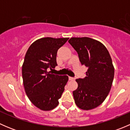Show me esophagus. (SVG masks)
I'll return each instance as SVG.
<instances>
[{"label": "esophagus", "instance_id": "34e87169", "mask_svg": "<svg viewBox=\"0 0 130 130\" xmlns=\"http://www.w3.org/2000/svg\"><path fill=\"white\" fill-rule=\"evenodd\" d=\"M69 80H75V78H73V77H69Z\"/></svg>", "mask_w": 130, "mask_h": 130}]
</instances>
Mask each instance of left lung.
<instances>
[{
	"instance_id": "obj_1",
	"label": "left lung",
	"mask_w": 130,
	"mask_h": 130,
	"mask_svg": "<svg viewBox=\"0 0 130 130\" xmlns=\"http://www.w3.org/2000/svg\"><path fill=\"white\" fill-rule=\"evenodd\" d=\"M69 43L78 53L81 64L88 69L87 77L76 79L75 103L82 110L92 109L104 101L111 90L115 75L112 59L105 46L98 40L73 37Z\"/></svg>"
}]
</instances>
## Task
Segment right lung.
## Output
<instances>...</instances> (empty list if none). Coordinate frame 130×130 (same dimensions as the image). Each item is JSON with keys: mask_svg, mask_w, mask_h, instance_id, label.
<instances>
[{"mask_svg": "<svg viewBox=\"0 0 130 130\" xmlns=\"http://www.w3.org/2000/svg\"><path fill=\"white\" fill-rule=\"evenodd\" d=\"M69 38H42L31 44L22 67L23 84L30 101L42 111H51L58 105V99L69 80L67 75L47 71L57 65V51Z\"/></svg>", "mask_w": 130, "mask_h": 130, "instance_id": "add662e5", "label": "right lung"}]
</instances>
